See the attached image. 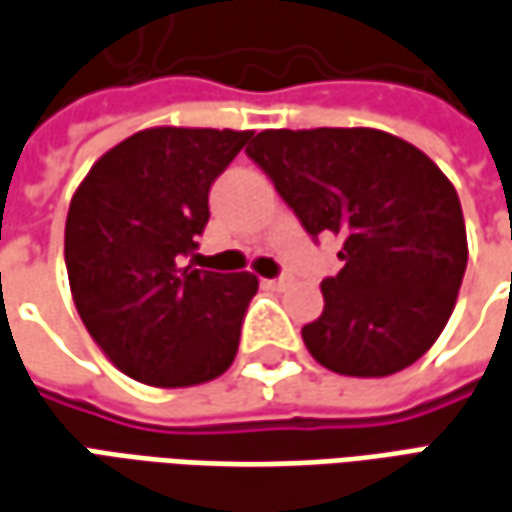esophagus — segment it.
Masks as SVG:
<instances>
[{
	"instance_id": "1",
	"label": "esophagus",
	"mask_w": 512,
	"mask_h": 512,
	"mask_svg": "<svg viewBox=\"0 0 512 512\" xmlns=\"http://www.w3.org/2000/svg\"><path fill=\"white\" fill-rule=\"evenodd\" d=\"M288 283H291V274H288V271H283V274H280V277H274V280H266L269 288H285Z\"/></svg>"
}]
</instances>
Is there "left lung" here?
Returning <instances> with one entry per match:
<instances>
[{
  "instance_id": "obj_1",
  "label": "left lung",
  "mask_w": 512,
  "mask_h": 512,
  "mask_svg": "<svg viewBox=\"0 0 512 512\" xmlns=\"http://www.w3.org/2000/svg\"><path fill=\"white\" fill-rule=\"evenodd\" d=\"M246 154L311 238H342V271L322 280L325 311L302 328L308 353L356 378L415 364L446 328L468 266L446 173L378 128H269Z\"/></svg>"
}]
</instances>
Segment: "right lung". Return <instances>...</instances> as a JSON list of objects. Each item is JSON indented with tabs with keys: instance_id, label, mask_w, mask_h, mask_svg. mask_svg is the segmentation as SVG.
<instances>
[{
	"instance_id": "1",
	"label": "right lung",
	"mask_w": 512,
	"mask_h": 512,
	"mask_svg": "<svg viewBox=\"0 0 512 512\" xmlns=\"http://www.w3.org/2000/svg\"><path fill=\"white\" fill-rule=\"evenodd\" d=\"M249 139L232 128H145L100 156L69 201L72 300L97 347L134 381L193 387L235 361L257 277L184 260L210 221L212 182Z\"/></svg>"
}]
</instances>
